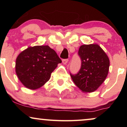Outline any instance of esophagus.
Segmentation results:
<instances>
[{"label":"esophagus","mask_w":127,"mask_h":127,"mask_svg":"<svg viewBox=\"0 0 127 127\" xmlns=\"http://www.w3.org/2000/svg\"><path fill=\"white\" fill-rule=\"evenodd\" d=\"M62 62L64 64H67V63H68V60L67 59H63L62 60Z\"/></svg>","instance_id":"34e87169"}]
</instances>
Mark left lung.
<instances>
[{
	"label": "left lung",
	"mask_w": 127,
	"mask_h": 127,
	"mask_svg": "<svg viewBox=\"0 0 127 127\" xmlns=\"http://www.w3.org/2000/svg\"><path fill=\"white\" fill-rule=\"evenodd\" d=\"M78 55L81 60V66L76 74L70 73L73 81L84 93L95 91L108 74L110 65L108 57L96 44L81 46Z\"/></svg>",
	"instance_id": "obj_1"
}]
</instances>
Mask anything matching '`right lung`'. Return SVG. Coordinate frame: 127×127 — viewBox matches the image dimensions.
<instances>
[{
    "mask_svg": "<svg viewBox=\"0 0 127 127\" xmlns=\"http://www.w3.org/2000/svg\"><path fill=\"white\" fill-rule=\"evenodd\" d=\"M61 63L56 52L48 45L29 47L17 57L16 73L26 87L35 90L49 81L51 73Z\"/></svg>",
    "mask_w": 127,
    "mask_h": 127,
    "instance_id": "obj_1",
    "label": "right lung"
}]
</instances>
